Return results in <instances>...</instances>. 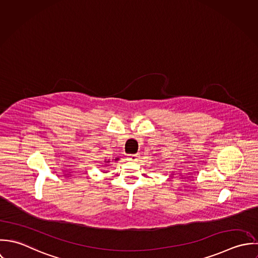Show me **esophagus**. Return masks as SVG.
I'll return each instance as SVG.
<instances>
[{
  "mask_svg": "<svg viewBox=\"0 0 258 258\" xmlns=\"http://www.w3.org/2000/svg\"><path fill=\"white\" fill-rule=\"evenodd\" d=\"M127 159H128V160H132V161H138V160H139V155H128V156H127Z\"/></svg>",
  "mask_w": 258,
  "mask_h": 258,
  "instance_id": "esophagus-1",
  "label": "esophagus"
}]
</instances>
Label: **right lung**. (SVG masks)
Listing matches in <instances>:
<instances>
[{
  "label": "right lung",
  "instance_id": "1",
  "mask_svg": "<svg viewBox=\"0 0 258 258\" xmlns=\"http://www.w3.org/2000/svg\"><path fill=\"white\" fill-rule=\"evenodd\" d=\"M113 160H114V161H117V160H119V158H118V157H115ZM104 162L108 163V162H110V161H109V160H104Z\"/></svg>",
  "mask_w": 258,
  "mask_h": 258
}]
</instances>
